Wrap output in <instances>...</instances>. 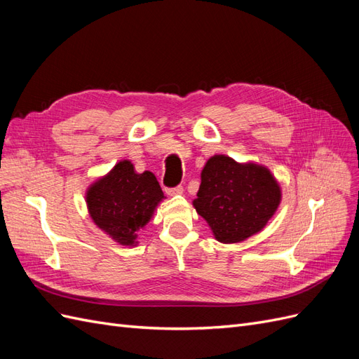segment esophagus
<instances>
[{
  "label": "esophagus",
  "instance_id": "34e87169",
  "mask_svg": "<svg viewBox=\"0 0 359 359\" xmlns=\"http://www.w3.org/2000/svg\"><path fill=\"white\" fill-rule=\"evenodd\" d=\"M182 191H184L182 186H177L173 189H166V193L169 194V196H177V194H182Z\"/></svg>",
  "mask_w": 359,
  "mask_h": 359
}]
</instances>
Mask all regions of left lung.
I'll return each mask as SVG.
<instances>
[{"mask_svg":"<svg viewBox=\"0 0 359 359\" xmlns=\"http://www.w3.org/2000/svg\"><path fill=\"white\" fill-rule=\"evenodd\" d=\"M280 201V186L266 168L214 156L201 173L193 206L210 224L215 240L231 244L262 231Z\"/></svg>","mask_w":359,"mask_h":359,"instance_id":"left-lung-1","label":"left lung"}]
</instances>
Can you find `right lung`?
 Instances as JSON below:
<instances>
[{
	"label": "right lung",
	"mask_w": 359,
	"mask_h": 359,
	"mask_svg": "<svg viewBox=\"0 0 359 359\" xmlns=\"http://www.w3.org/2000/svg\"><path fill=\"white\" fill-rule=\"evenodd\" d=\"M165 198L153 172L137 173L132 161L116 163L106 177L91 184L86 205L94 223L121 245L137 244L139 229Z\"/></svg>",
	"instance_id": "obj_1"
}]
</instances>
